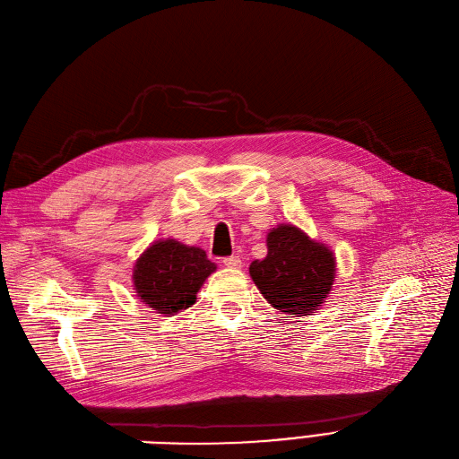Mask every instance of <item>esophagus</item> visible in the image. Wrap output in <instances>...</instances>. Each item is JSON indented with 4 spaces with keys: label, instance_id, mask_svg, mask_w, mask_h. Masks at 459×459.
Here are the masks:
<instances>
[{
    "label": "esophagus",
    "instance_id": "esophagus-1",
    "mask_svg": "<svg viewBox=\"0 0 459 459\" xmlns=\"http://www.w3.org/2000/svg\"><path fill=\"white\" fill-rule=\"evenodd\" d=\"M223 264H225L227 268H240V266H242V261H240V256H238V255H230V256H225V258H223Z\"/></svg>",
    "mask_w": 459,
    "mask_h": 459
}]
</instances>
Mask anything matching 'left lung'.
<instances>
[{"instance_id": "8db88e82", "label": "left lung", "mask_w": 459, "mask_h": 459, "mask_svg": "<svg viewBox=\"0 0 459 459\" xmlns=\"http://www.w3.org/2000/svg\"><path fill=\"white\" fill-rule=\"evenodd\" d=\"M268 255L249 266L251 279L266 300L289 315H311L325 302L335 275L332 251L292 225L268 234Z\"/></svg>"}]
</instances>
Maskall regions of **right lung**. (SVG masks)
Instances as JSON below:
<instances>
[{"label":"right lung","instance_id":"add662e5","mask_svg":"<svg viewBox=\"0 0 459 459\" xmlns=\"http://www.w3.org/2000/svg\"><path fill=\"white\" fill-rule=\"evenodd\" d=\"M215 272L203 249L176 240L152 244L138 258L133 283L138 298L155 311L174 315L195 304L196 292Z\"/></svg>","mask_w":459,"mask_h":459}]
</instances>
